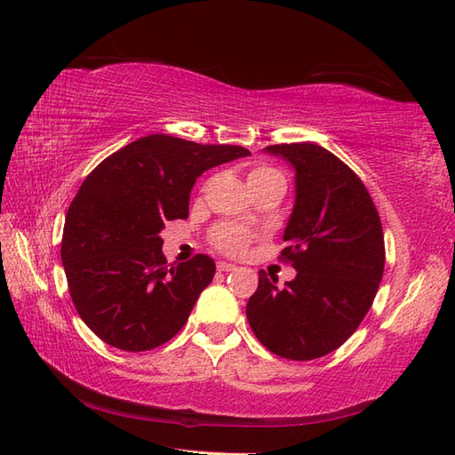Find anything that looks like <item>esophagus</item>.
I'll return each mask as SVG.
<instances>
[{
    "label": "esophagus",
    "mask_w": 455,
    "mask_h": 455,
    "mask_svg": "<svg viewBox=\"0 0 455 455\" xmlns=\"http://www.w3.org/2000/svg\"><path fill=\"white\" fill-rule=\"evenodd\" d=\"M217 269H219V272H233V269H236V266L228 264V262H219Z\"/></svg>",
    "instance_id": "34e87169"
}]
</instances>
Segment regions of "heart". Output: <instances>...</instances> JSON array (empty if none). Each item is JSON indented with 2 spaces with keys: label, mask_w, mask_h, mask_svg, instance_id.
I'll list each match as a JSON object with an SVG mask.
<instances>
[{
  "label": "heart",
  "mask_w": 455,
  "mask_h": 455,
  "mask_svg": "<svg viewBox=\"0 0 455 455\" xmlns=\"http://www.w3.org/2000/svg\"><path fill=\"white\" fill-rule=\"evenodd\" d=\"M264 173H275V172L269 168H258L250 173V176H264ZM211 240H212V244L220 250V252L230 254V256H240V254H244V250L250 243V235L240 227L222 225V227L215 228V233H212Z\"/></svg>",
  "instance_id": "obj_1"
}]
</instances>
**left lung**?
<instances>
[{"label":"left lung","mask_w":455,"mask_h":455,"mask_svg":"<svg viewBox=\"0 0 455 455\" xmlns=\"http://www.w3.org/2000/svg\"><path fill=\"white\" fill-rule=\"evenodd\" d=\"M295 172V203L282 252L295 279L259 272L246 318L269 352L315 360L342 346L370 311L383 277L385 248L377 209L360 178L315 142L266 147Z\"/></svg>","instance_id":"1"}]
</instances>
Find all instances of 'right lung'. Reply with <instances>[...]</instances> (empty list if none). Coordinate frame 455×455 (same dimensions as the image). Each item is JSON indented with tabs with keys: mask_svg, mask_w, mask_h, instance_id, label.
<instances>
[{
	"mask_svg": "<svg viewBox=\"0 0 455 455\" xmlns=\"http://www.w3.org/2000/svg\"><path fill=\"white\" fill-rule=\"evenodd\" d=\"M244 156L250 150L233 144L148 134L84 180L68 209L60 254L76 311L103 342L152 350L188 323L215 262L199 254L168 269L164 222L188 219L203 172Z\"/></svg>",
	"mask_w": 455,
	"mask_h": 455,
	"instance_id": "obj_1",
	"label": "right lung"
}]
</instances>
